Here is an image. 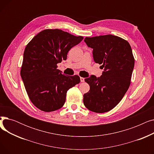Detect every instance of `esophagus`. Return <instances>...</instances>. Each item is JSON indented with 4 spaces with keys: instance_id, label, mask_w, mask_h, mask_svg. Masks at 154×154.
Returning a JSON list of instances; mask_svg holds the SVG:
<instances>
[{
    "instance_id": "esophagus-1",
    "label": "esophagus",
    "mask_w": 154,
    "mask_h": 154,
    "mask_svg": "<svg viewBox=\"0 0 154 154\" xmlns=\"http://www.w3.org/2000/svg\"><path fill=\"white\" fill-rule=\"evenodd\" d=\"M84 80H85V79L84 77H80V82H84Z\"/></svg>"
}]
</instances>
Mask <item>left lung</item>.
I'll use <instances>...</instances> for the list:
<instances>
[{
    "mask_svg": "<svg viewBox=\"0 0 154 154\" xmlns=\"http://www.w3.org/2000/svg\"><path fill=\"white\" fill-rule=\"evenodd\" d=\"M84 41L93 48L95 62L104 68L100 77L85 79L90 90L84 95V106L96 113L107 112L120 102L130 86L135 62L132 48L127 40L110 34L87 37Z\"/></svg>",
    "mask_w": 154,
    "mask_h": 154,
    "instance_id": "left-lung-1",
    "label": "left lung"
}]
</instances>
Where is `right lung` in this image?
<instances>
[{
	"label": "right lung",
	"mask_w": 154,
	"mask_h": 154,
	"mask_svg": "<svg viewBox=\"0 0 154 154\" xmlns=\"http://www.w3.org/2000/svg\"><path fill=\"white\" fill-rule=\"evenodd\" d=\"M60 29H45L27 45L20 75L34 106L49 112L63 107L67 91L80 82L79 76L66 75L57 64L67 59L71 48L83 40Z\"/></svg>",
	"instance_id": "right-lung-1"
}]
</instances>
